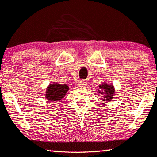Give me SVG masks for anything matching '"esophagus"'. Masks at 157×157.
<instances>
[{
	"label": "esophagus",
	"instance_id": "obj_1",
	"mask_svg": "<svg viewBox=\"0 0 157 157\" xmlns=\"http://www.w3.org/2000/svg\"><path fill=\"white\" fill-rule=\"evenodd\" d=\"M86 85V82L84 80H81L80 81H79L78 83V86H85Z\"/></svg>",
	"mask_w": 157,
	"mask_h": 157
}]
</instances>
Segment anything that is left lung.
Returning <instances> with one entry per match:
<instances>
[{
    "instance_id": "left-lung-1",
    "label": "left lung",
    "mask_w": 157,
    "mask_h": 157,
    "mask_svg": "<svg viewBox=\"0 0 157 157\" xmlns=\"http://www.w3.org/2000/svg\"><path fill=\"white\" fill-rule=\"evenodd\" d=\"M99 89L104 91V92H101V94H104V98H105V101H111L112 99L113 94H114V89H113V85H108L107 83H102V85H100ZM101 93V91H99Z\"/></svg>"
}]
</instances>
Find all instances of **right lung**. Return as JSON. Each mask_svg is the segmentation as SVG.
<instances>
[{"mask_svg":"<svg viewBox=\"0 0 157 157\" xmlns=\"http://www.w3.org/2000/svg\"><path fill=\"white\" fill-rule=\"evenodd\" d=\"M68 90V86L66 84H50L47 89L46 98L50 101L61 100L65 96Z\"/></svg>","mask_w":157,"mask_h":157,"instance_id":"1","label":"right lung"}]
</instances>
